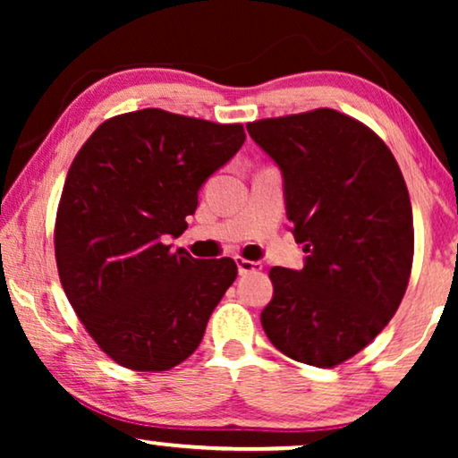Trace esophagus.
Masks as SVG:
<instances>
[{
  "instance_id": "esophagus-1",
  "label": "esophagus",
  "mask_w": 458,
  "mask_h": 458,
  "mask_svg": "<svg viewBox=\"0 0 458 458\" xmlns=\"http://www.w3.org/2000/svg\"><path fill=\"white\" fill-rule=\"evenodd\" d=\"M235 265H237V271H240V275L256 273V271H260V268H262L260 262L246 260V259H235Z\"/></svg>"
}]
</instances>
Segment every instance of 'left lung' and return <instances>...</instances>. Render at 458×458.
Masks as SVG:
<instances>
[{"mask_svg":"<svg viewBox=\"0 0 458 458\" xmlns=\"http://www.w3.org/2000/svg\"><path fill=\"white\" fill-rule=\"evenodd\" d=\"M248 133L279 166L304 267H273L260 315L275 348L312 367H335L390 323L409 285L412 208L390 149L337 110L265 118Z\"/></svg>","mask_w":458,"mask_h":458,"instance_id":"1","label":"left lung"}]
</instances>
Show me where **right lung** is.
I'll list each match as a JSON object with an SVG mask.
<instances>
[{"instance_id":"obj_1","label":"right lung","mask_w":458,"mask_h":458,"mask_svg":"<svg viewBox=\"0 0 458 458\" xmlns=\"http://www.w3.org/2000/svg\"><path fill=\"white\" fill-rule=\"evenodd\" d=\"M243 141L242 124L146 108L99 124L72 160L55 262L68 302L118 365L168 371L202 342L237 267L166 242L187 229L198 191Z\"/></svg>"}]
</instances>
